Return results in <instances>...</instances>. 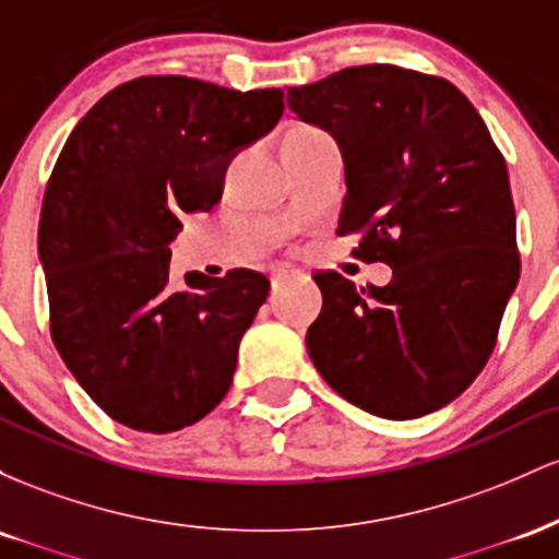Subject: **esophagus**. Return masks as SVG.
Wrapping results in <instances>:
<instances>
[{"mask_svg": "<svg viewBox=\"0 0 559 559\" xmlns=\"http://www.w3.org/2000/svg\"><path fill=\"white\" fill-rule=\"evenodd\" d=\"M299 275L301 273L294 271V267H275L273 275H271V284H273V288H278V286L288 284L292 278H299Z\"/></svg>", "mask_w": 559, "mask_h": 559, "instance_id": "1", "label": "esophagus"}]
</instances>
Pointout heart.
I'll return each instance as SVG.
<instances>
[{
    "label": "heart",
    "mask_w": 559,
    "mask_h": 559,
    "mask_svg": "<svg viewBox=\"0 0 559 559\" xmlns=\"http://www.w3.org/2000/svg\"><path fill=\"white\" fill-rule=\"evenodd\" d=\"M305 128H307V126H299V128H294V131H305Z\"/></svg>",
    "instance_id": "obj_1"
}]
</instances>
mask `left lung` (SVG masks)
<instances>
[{
	"instance_id": "8db88e82",
	"label": "left lung",
	"mask_w": 559,
	"mask_h": 559,
	"mask_svg": "<svg viewBox=\"0 0 559 559\" xmlns=\"http://www.w3.org/2000/svg\"><path fill=\"white\" fill-rule=\"evenodd\" d=\"M288 110L342 146L338 236L386 262V286L316 273L323 310L307 352L365 413L409 420L476 381L521 275L502 152L457 86L396 66L344 68L288 88Z\"/></svg>"
}]
</instances>
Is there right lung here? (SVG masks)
Here are the masks:
<instances>
[{
	"instance_id": "obj_1",
	"label": "right lung",
	"mask_w": 559,
	"mask_h": 559,
	"mask_svg": "<svg viewBox=\"0 0 559 559\" xmlns=\"http://www.w3.org/2000/svg\"><path fill=\"white\" fill-rule=\"evenodd\" d=\"M281 88L186 75L120 83L79 120L44 191L38 260L52 342L92 400L133 431L202 420L234 381L271 281L236 267L170 286L181 213H210L228 163L273 131Z\"/></svg>"
}]
</instances>
